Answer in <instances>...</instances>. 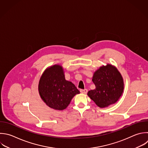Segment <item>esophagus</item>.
Here are the masks:
<instances>
[{
  "mask_svg": "<svg viewBox=\"0 0 148 148\" xmlns=\"http://www.w3.org/2000/svg\"><path fill=\"white\" fill-rule=\"evenodd\" d=\"M80 92L82 93V94H87V92H88V90L87 89H84V90H80Z\"/></svg>",
  "mask_w": 148,
  "mask_h": 148,
  "instance_id": "esophagus-1",
  "label": "esophagus"
}]
</instances>
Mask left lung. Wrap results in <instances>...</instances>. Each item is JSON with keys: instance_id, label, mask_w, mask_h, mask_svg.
I'll return each instance as SVG.
<instances>
[{"instance_id": "1", "label": "left lung", "mask_w": 148, "mask_h": 148, "mask_svg": "<svg viewBox=\"0 0 148 148\" xmlns=\"http://www.w3.org/2000/svg\"><path fill=\"white\" fill-rule=\"evenodd\" d=\"M92 81L95 88L89 91L87 95L101 108L115 103L123 92V78L116 67L111 64L100 66L94 72Z\"/></svg>"}]
</instances>
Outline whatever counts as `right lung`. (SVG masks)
I'll return each instance as SVG.
<instances>
[{
    "mask_svg": "<svg viewBox=\"0 0 148 148\" xmlns=\"http://www.w3.org/2000/svg\"><path fill=\"white\" fill-rule=\"evenodd\" d=\"M38 91L48 106L58 110L65 109L74 96L80 93L74 84L66 80L64 69L58 64L44 71L39 80Z\"/></svg>",
    "mask_w": 148,
    "mask_h": 148,
    "instance_id": "1",
    "label": "right lung"
}]
</instances>
